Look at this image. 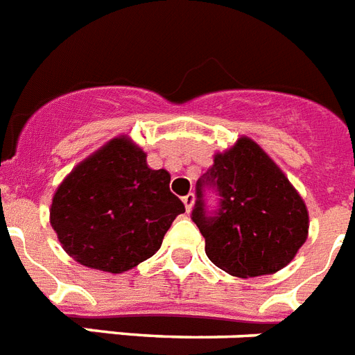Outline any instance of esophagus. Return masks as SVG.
I'll list each match as a JSON object with an SVG mask.
<instances>
[{
    "label": "esophagus",
    "mask_w": 355,
    "mask_h": 355,
    "mask_svg": "<svg viewBox=\"0 0 355 355\" xmlns=\"http://www.w3.org/2000/svg\"><path fill=\"white\" fill-rule=\"evenodd\" d=\"M182 202L184 205H186V211L189 213V211L193 209V204H195V195H193V193H187V195L182 198Z\"/></svg>",
    "instance_id": "esophagus-1"
}]
</instances>
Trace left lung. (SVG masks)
Masks as SVG:
<instances>
[{"label": "left lung", "instance_id": "8db88e82", "mask_svg": "<svg viewBox=\"0 0 355 355\" xmlns=\"http://www.w3.org/2000/svg\"><path fill=\"white\" fill-rule=\"evenodd\" d=\"M219 191L213 215L203 191ZM193 222L205 238V254L238 278L278 272L293 261L309 234V211L285 173L249 137L214 155V164L196 182Z\"/></svg>", "mask_w": 355, "mask_h": 355}]
</instances>
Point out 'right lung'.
<instances>
[{
    "instance_id": "right-lung-1",
    "label": "right lung",
    "mask_w": 355,
    "mask_h": 355,
    "mask_svg": "<svg viewBox=\"0 0 355 355\" xmlns=\"http://www.w3.org/2000/svg\"><path fill=\"white\" fill-rule=\"evenodd\" d=\"M166 169H151L126 135L115 137L71 169L50 205L62 249L90 269L124 272L162 245L182 200Z\"/></svg>"
}]
</instances>
